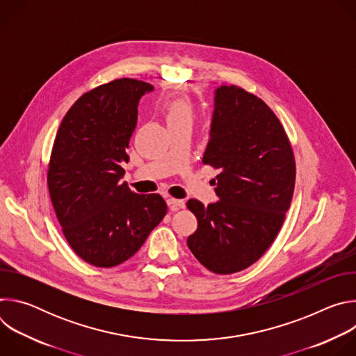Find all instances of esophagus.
I'll list each match as a JSON object with an SVG mask.
<instances>
[{
	"label": "esophagus",
	"mask_w": 356,
	"mask_h": 356,
	"mask_svg": "<svg viewBox=\"0 0 356 356\" xmlns=\"http://www.w3.org/2000/svg\"><path fill=\"white\" fill-rule=\"evenodd\" d=\"M166 201H168V206H169L170 211H177L179 209H184L186 207V202L183 200H177V198L169 197Z\"/></svg>",
	"instance_id": "esophagus-1"
}]
</instances>
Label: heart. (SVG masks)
<instances>
[{
	"label": "heart",
	"mask_w": 356,
	"mask_h": 356,
	"mask_svg": "<svg viewBox=\"0 0 356 356\" xmlns=\"http://www.w3.org/2000/svg\"><path fill=\"white\" fill-rule=\"evenodd\" d=\"M165 120L169 128L179 125H191L194 120V107L191 101L184 97H177L170 99L165 106Z\"/></svg>",
	"instance_id": "obj_1"
}]
</instances>
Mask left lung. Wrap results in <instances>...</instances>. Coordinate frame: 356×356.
Instances as JSON below:
<instances>
[{"label":"left lung","instance_id":"8db88e82","mask_svg":"<svg viewBox=\"0 0 356 356\" xmlns=\"http://www.w3.org/2000/svg\"><path fill=\"white\" fill-rule=\"evenodd\" d=\"M202 163L220 170V200L209 206L187 201L198 224L187 246L210 272L236 273L264 255L284 222L296 183L293 147L262 98L221 86Z\"/></svg>","mask_w":356,"mask_h":356}]
</instances>
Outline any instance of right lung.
<instances>
[{"mask_svg": "<svg viewBox=\"0 0 356 356\" xmlns=\"http://www.w3.org/2000/svg\"><path fill=\"white\" fill-rule=\"evenodd\" d=\"M154 90L115 79L84 92L66 113L47 165V190L63 235L87 264L114 268L139 250L168 213L159 194L121 183L138 101Z\"/></svg>", "mask_w": 356, "mask_h": 356, "instance_id": "obj_1", "label": "right lung"}]
</instances>
